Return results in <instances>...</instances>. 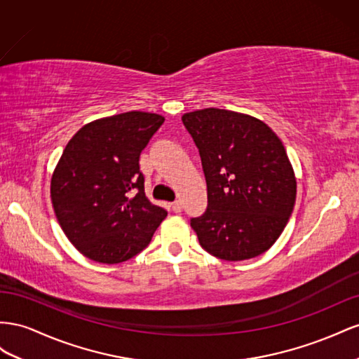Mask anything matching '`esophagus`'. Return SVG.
<instances>
[{
  "label": "esophagus",
  "mask_w": 359,
  "mask_h": 359,
  "mask_svg": "<svg viewBox=\"0 0 359 359\" xmlns=\"http://www.w3.org/2000/svg\"><path fill=\"white\" fill-rule=\"evenodd\" d=\"M171 209L176 212V213H180L182 212V209H183V206H182V203L180 201H174L172 204H171Z\"/></svg>",
  "instance_id": "1"
}]
</instances>
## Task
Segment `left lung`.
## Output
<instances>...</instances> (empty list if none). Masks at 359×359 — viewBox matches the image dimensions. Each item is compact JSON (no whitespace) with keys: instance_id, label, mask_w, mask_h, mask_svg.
<instances>
[{"instance_id":"1","label":"left lung","mask_w":359,"mask_h":359,"mask_svg":"<svg viewBox=\"0 0 359 359\" xmlns=\"http://www.w3.org/2000/svg\"><path fill=\"white\" fill-rule=\"evenodd\" d=\"M182 121L198 147L208 209L191 219L198 242L221 260L241 262L268 251L289 222L296 177L281 140L262 120L206 108Z\"/></svg>"}]
</instances>
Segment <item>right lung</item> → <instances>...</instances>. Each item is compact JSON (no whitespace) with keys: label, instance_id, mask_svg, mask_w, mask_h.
<instances>
[{"label":"right lung","instance_id":"obj_1","mask_svg":"<svg viewBox=\"0 0 359 359\" xmlns=\"http://www.w3.org/2000/svg\"><path fill=\"white\" fill-rule=\"evenodd\" d=\"M162 116L129 111L87 123L67 142L50 179L61 230L90 260L126 262L144 250L167 210L150 203L140 155Z\"/></svg>","mask_w":359,"mask_h":359}]
</instances>
